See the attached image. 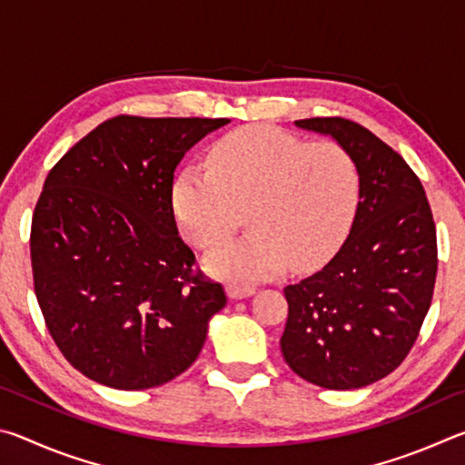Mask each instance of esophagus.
<instances>
[{"label": "esophagus", "instance_id": "34e87169", "mask_svg": "<svg viewBox=\"0 0 465 465\" xmlns=\"http://www.w3.org/2000/svg\"><path fill=\"white\" fill-rule=\"evenodd\" d=\"M225 291H227V297H230V299H243V297H250V295L256 293L254 287L238 285V282H230V285L225 287Z\"/></svg>", "mask_w": 465, "mask_h": 465}]
</instances>
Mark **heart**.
I'll list each match as a JSON object with an SVG mask.
<instances>
[{"label":"heart","mask_w":465,"mask_h":465,"mask_svg":"<svg viewBox=\"0 0 465 465\" xmlns=\"http://www.w3.org/2000/svg\"><path fill=\"white\" fill-rule=\"evenodd\" d=\"M361 193L355 157L332 141L308 143L250 124L227 133L209 152V168L188 166L172 183V211L196 248L223 242L246 211L250 233L204 258L219 279L254 282L291 264L326 262L351 230Z\"/></svg>","instance_id":"obj_1"}]
</instances>
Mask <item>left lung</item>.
Segmentation results:
<instances>
[{
	"label": "left lung",
	"instance_id": "1",
	"mask_svg": "<svg viewBox=\"0 0 465 465\" xmlns=\"http://www.w3.org/2000/svg\"><path fill=\"white\" fill-rule=\"evenodd\" d=\"M355 157L361 193L349 238L324 269L285 287L287 365L326 390H357L402 363L427 316L437 232L420 180L404 157L361 124L295 121Z\"/></svg>",
	"mask_w": 465,
	"mask_h": 465
}]
</instances>
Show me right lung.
I'll return each mask as SVG.
<instances>
[{
  "instance_id": "add662e5",
  "label": "right lung",
  "mask_w": 465,
  "mask_h": 465,
  "mask_svg": "<svg viewBox=\"0 0 465 465\" xmlns=\"http://www.w3.org/2000/svg\"><path fill=\"white\" fill-rule=\"evenodd\" d=\"M230 119L102 123L54 163L33 215L30 258L46 328L77 371L147 390L191 367L219 282L193 277L172 183L184 153Z\"/></svg>"
}]
</instances>
